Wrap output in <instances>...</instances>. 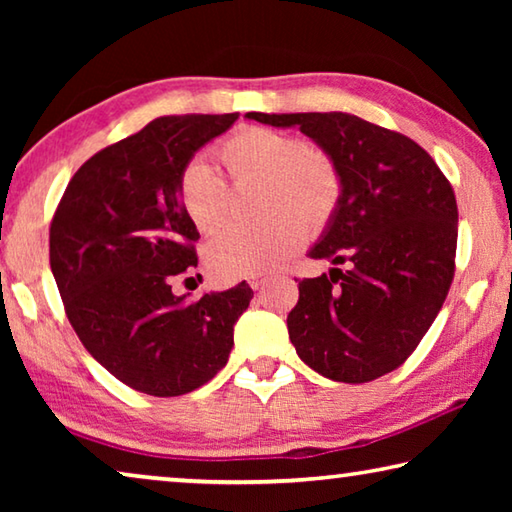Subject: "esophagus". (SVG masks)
Listing matches in <instances>:
<instances>
[{"instance_id": "34e87169", "label": "esophagus", "mask_w": 512, "mask_h": 512, "mask_svg": "<svg viewBox=\"0 0 512 512\" xmlns=\"http://www.w3.org/2000/svg\"><path fill=\"white\" fill-rule=\"evenodd\" d=\"M268 280H266V277H253V280H250L248 284H250V289H253V291H259V289H262L264 287V284H266Z\"/></svg>"}]
</instances>
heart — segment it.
Segmentation results:
<instances>
[{
    "mask_svg": "<svg viewBox=\"0 0 512 512\" xmlns=\"http://www.w3.org/2000/svg\"><path fill=\"white\" fill-rule=\"evenodd\" d=\"M219 160L237 183L259 180L255 225L228 223L205 244V264L216 280L257 277L280 268L307 235H318L339 210L343 180L323 149L271 128H244L228 137ZM178 198L196 230L221 221L228 185L219 171L192 160L180 171Z\"/></svg>",
    "mask_w": 512,
    "mask_h": 512,
    "instance_id": "1",
    "label": "heart"
}]
</instances>
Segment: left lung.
I'll return each instance as SVG.
<instances>
[{
  "instance_id": "obj_1",
  "label": "left lung",
  "mask_w": 512,
  "mask_h": 512,
  "mask_svg": "<svg viewBox=\"0 0 512 512\" xmlns=\"http://www.w3.org/2000/svg\"><path fill=\"white\" fill-rule=\"evenodd\" d=\"M246 117L300 128L343 180L339 210L307 253L332 268L298 284V305L287 318L298 357L343 384L402 366L436 320L454 277L452 185L422 146L348 112Z\"/></svg>"
}]
</instances>
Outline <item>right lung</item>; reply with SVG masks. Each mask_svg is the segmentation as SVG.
Masks as SVG:
<instances>
[{"label":"right lung","mask_w":512,"mask_h":512,"mask_svg":"<svg viewBox=\"0 0 512 512\" xmlns=\"http://www.w3.org/2000/svg\"><path fill=\"white\" fill-rule=\"evenodd\" d=\"M239 119L160 117L74 173L49 230V262L74 332L94 359L135 391H196L225 363L253 298L246 282L187 300L173 277L198 264V230L178 198L194 153Z\"/></svg>","instance_id":"obj_1"}]
</instances>
